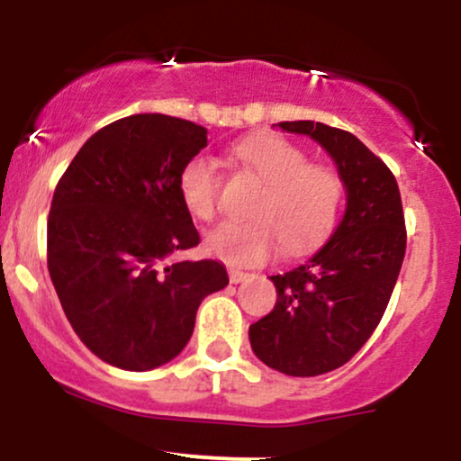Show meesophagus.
Masks as SVG:
<instances>
[{"mask_svg":"<svg viewBox=\"0 0 461 461\" xmlns=\"http://www.w3.org/2000/svg\"><path fill=\"white\" fill-rule=\"evenodd\" d=\"M230 282L231 284H240V282H247L249 277H251V275L249 273H245V271H240V268H230Z\"/></svg>","mask_w":461,"mask_h":461,"instance_id":"1","label":"esophagus"}]
</instances>
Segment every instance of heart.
I'll return each mask as SVG.
<instances>
[{
  "label": "heart",
  "instance_id": "heart-1",
  "mask_svg": "<svg viewBox=\"0 0 461 461\" xmlns=\"http://www.w3.org/2000/svg\"><path fill=\"white\" fill-rule=\"evenodd\" d=\"M242 167L267 186L253 208L251 221H230L205 240L212 256L231 264H260L282 245L303 251L336 225L345 186L336 168L312 164L303 147L284 136L262 134L240 140L231 149ZM221 176L210 156L197 153L182 167L177 190L194 219L212 221L219 208Z\"/></svg>",
  "mask_w": 461,
  "mask_h": 461
}]
</instances>
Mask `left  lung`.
Segmentation results:
<instances>
[{
    "mask_svg": "<svg viewBox=\"0 0 461 461\" xmlns=\"http://www.w3.org/2000/svg\"><path fill=\"white\" fill-rule=\"evenodd\" d=\"M314 139L336 162L347 210L314 256L273 275V312L249 327L267 366L293 377L340 368L377 330L405 258V216L396 179L351 131L314 121H282Z\"/></svg>",
    "mask_w": 461,
    "mask_h": 461,
    "instance_id": "left-lung-1",
    "label": "left lung"
}]
</instances>
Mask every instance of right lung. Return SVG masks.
<instances>
[{"label": "right lung", "mask_w": 461, "mask_h": 461, "mask_svg": "<svg viewBox=\"0 0 461 461\" xmlns=\"http://www.w3.org/2000/svg\"><path fill=\"white\" fill-rule=\"evenodd\" d=\"M208 130L131 114L82 145L51 199L47 268L73 331L104 362L151 370L182 353L199 303L230 284L216 260H177L199 245L177 176Z\"/></svg>", "instance_id": "add662e5"}]
</instances>
